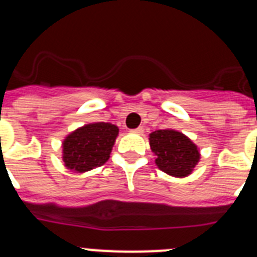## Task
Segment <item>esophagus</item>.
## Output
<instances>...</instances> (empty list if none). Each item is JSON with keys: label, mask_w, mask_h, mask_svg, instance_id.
I'll list each match as a JSON object with an SVG mask.
<instances>
[{"label": "esophagus", "mask_w": 257, "mask_h": 257, "mask_svg": "<svg viewBox=\"0 0 257 257\" xmlns=\"http://www.w3.org/2000/svg\"><path fill=\"white\" fill-rule=\"evenodd\" d=\"M133 131H134V133H136V134H143V131H144V127L139 126L138 128H134Z\"/></svg>", "instance_id": "1"}]
</instances>
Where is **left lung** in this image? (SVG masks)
<instances>
[{"mask_svg": "<svg viewBox=\"0 0 257 257\" xmlns=\"http://www.w3.org/2000/svg\"><path fill=\"white\" fill-rule=\"evenodd\" d=\"M157 166L166 174L183 178L199 161V152L187 136L174 130H157L149 138Z\"/></svg>", "mask_w": 257, "mask_h": 257, "instance_id": "1", "label": "left lung"}]
</instances>
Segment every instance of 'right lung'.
Here are the masks:
<instances>
[{
    "mask_svg": "<svg viewBox=\"0 0 257 257\" xmlns=\"http://www.w3.org/2000/svg\"><path fill=\"white\" fill-rule=\"evenodd\" d=\"M118 135L112 123H90L77 128L63 143V161L68 169L85 172L104 165Z\"/></svg>",
    "mask_w": 257,
    "mask_h": 257,
    "instance_id": "1",
    "label": "right lung"
}]
</instances>
